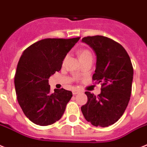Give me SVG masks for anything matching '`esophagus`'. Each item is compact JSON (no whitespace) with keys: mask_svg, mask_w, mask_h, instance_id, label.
Returning <instances> with one entry per match:
<instances>
[{"mask_svg":"<svg viewBox=\"0 0 147 147\" xmlns=\"http://www.w3.org/2000/svg\"><path fill=\"white\" fill-rule=\"evenodd\" d=\"M72 92H73V94H78V93L80 92L79 90H77V89H73Z\"/></svg>","mask_w":147,"mask_h":147,"instance_id":"obj_1","label":"esophagus"}]
</instances>
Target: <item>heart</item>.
Masks as SVG:
<instances>
[{
    "label": "heart",
    "mask_w": 147,
    "mask_h": 147,
    "mask_svg": "<svg viewBox=\"0 0 147 147\" xmlns=\"http://www.w3.org/2000/svg\"><path fill=\"white\" fill-rule=\"evenodd\" d=\"M92 56V54L88 50L86 49H82L79 52V57H80V59L82 60V59H84L87 57H91Z\"/></svg>",
    "instance_id": "heart-1"
}]
</instances>
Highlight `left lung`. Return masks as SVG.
Here are the masks:
<instances>
[{"label":"left lung","instance_id":"8db88e82","mask_svg":"<svg viewBox=\"0 0 147 147\" xmlns=\"http://www.w3.org/2000/svg\"><path fill=\"white\" fill-rule=\"evenodd\" d=\"M93 49L96 68L93 80L101 82L98 96L86 92L88 100L81 107L85 119L94 126L114 124L124 113L131 94L134 71L130 57L122 45L104 36L83 37Z\"/></svg>","mask_w":147,"mask_h":147}]
</instances>
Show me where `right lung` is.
I'll use <instances>...</instances> for the list:
<instances>
[{
    "label": "right lung",
    "mask_w": 147,
    "mask_h": 147,
    "mask_svg": "<svg viewBox=\"0 0 147 147\" xmlns=\"http://www.w3.org/2000/svg\"><path fill=\"white\" fill-rule=\"evenodd\" d=\"M79 40L43 39L23 52L15 75L16 93L23 113L34 124L52 125L64 114L72 92L61 88L51 93L49 79L60 71L65 56Z\"/></svg>",
    "instance_id": "obj_1"
}]
</instances>
